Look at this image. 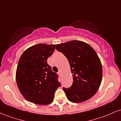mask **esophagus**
Segmentation results:
<instances>
[{
    "label": "esophagus",
    "instance_id": "34e87169",
    "mask_svg": "<svg viewBox=\"0 0 121 121\" xmlns=\"http://www.w3.org/2000/svg\"><path fill=\"white\" fill-rule=\"evenodd\" d=\"M58 74H59L60 76H61V72L60 71H59L58 72Z\"/></svg>",
    "mask_w": 121,
    "mask_h": 121
}]
</instances>
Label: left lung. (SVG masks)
I'll return each instance as SVG.
<instances>
[{"label":"left lung","mask_w":121,"mask_h":121,"mask_svg":"<svg viewBox=\"0 0 121 121\" xmlns=\"http://www.w3.org/2000/svg\"><path fill=\"white\" fill-rule=\"evenodd\" d=\"M68 60L73 84L63 87L68 99L74 103L90 99L96 93L102 81V67L98 55L91 45L78 40L55 45Z\"/></svg>","instance_id":"8db88e82"}]
</instances>
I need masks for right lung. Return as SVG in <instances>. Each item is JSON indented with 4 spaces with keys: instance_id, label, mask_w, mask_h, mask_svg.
Here are the masks:
<instances>
[{
    "instance_id": "obj_1",
    "label": "right lung",
    "mask_w": 121,
    "mask_h": 121,
    "mask_svg": "<svg viewBox=\"0 0 121 121\" xmlns=\"http://www.w3.org/2000/svg\"><path fill=\"white\" fill-rule=\"evenodd\" d=\"M55 49L53 44H37L26 49L19 59L16 83L23 96L32 103L40 105L51 104L55 91L60 86L58 74L47 63Z\"/></svg>"
}]
</instances>
